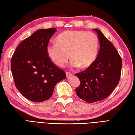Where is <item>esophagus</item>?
<instances>
[{
  "label": "esophagus",
  "instance_id": "esophagus-1",
  "mask_svg": "<svg viewBox=\"0 0 135 135\" xmlns=\"http://www.w3.org/2000/svg\"><path fill=\"white\" fill-rule=\"evenodd\" d=\"M66 77L69 78H70V77L72 76V75L73 74H72L71 73H70V72H66Z\"/></svg>",
  "mask_w": 135,
  "mask_h": 135
}]
</instances>
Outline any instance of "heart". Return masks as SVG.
<instances>
[{
	"instance_id": "1",
	"label": "heart",
	"mask_w": 135,
	"mask_h": 135,
	"mask_svg": "<svg viewBox=\"0 0 135 135\" xmlns=\"http://www.w3.org/2000/svg\"><path fill=\"white\" fill-rule=\"evenodd\" d=\"M98 49V39L94 32L71 30L63 32L57 37V42L49 44L46 52L58 66H64L70 57L71 68H86L96 60Z\"/></svg>"
}]
</instances>
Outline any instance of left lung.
Listing matches in <instances>:
<instances>
[{
	"label": "left lung",
	"mask_w": 135,
	"mask_h": 135,
	"mask_svg": "<svg viewBox=\"0 0 135 135\" xmlns=\"http://www.w3.org/2000/svg\"><path fill=\"white\" fill-rule=\"evenodd\" d=\"M100 50L96 60L87 69L77 73L80 86L75 93L89 103L103 100L112 92L119 83L122 61L116 48L98 29Z\"/></svg>",
	"instance_id": "1"
}]
</instances>
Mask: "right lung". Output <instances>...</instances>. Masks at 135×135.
Masks as SVG:
<instances>
[{
	"label": "right lung",
	"instance_id": "right-lung-1",
	"mask_svg": "<svg viewBox=\"0 0 135 135\" xmlns=\"http://www.w3.org/2000/svg\"><path fill=\"white\" fill-rule=\"evenodd\" d=\"M55 28L39 29L19 45L11 68L15 85L23 96L37 103L49 99L55 85L66 78L65 72L52 63L46 47Z\"/></svg>",
	"mask_w": 135,
	"mask_h": 135
}]
</instances>
